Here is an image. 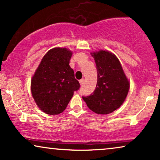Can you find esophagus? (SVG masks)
<instances>
[{"instance_id":"1","label":"esophagus","mask_w":160,"mask_h":160,"mask_svg":"<svg viewBox=\"0 0 160 160\" xmlns=\"http://www.w3.org/2000/svg\"><path fill=\"white\" fill-rule=\"evenodd\" d=\"M79 82H80V84L82 85H84V83H85V79H84V78H82V79H81L80 81H79Z\"/></svg>"}]
</instances>
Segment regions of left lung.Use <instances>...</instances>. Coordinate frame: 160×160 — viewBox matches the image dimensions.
<instances>
[{
    "instance_id": "1",
    "label": "left lung",
    "mask_w": 160,
    "mask_h": 160,
    "mask_svg": "<svg viewBox=\"0 0 160 160\" xmlns=\"http://www.w3.org/2000/svg\"><path fill=\"white\" fill-rule=\"evenodd\" d=\"M92 54L97 68V84L92 93L82 98L93 112L108 114L123 103L128 95L130 83L114 54L102 50Z\"/></svg>"
}]
</instances>
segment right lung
I'll use <instances>...</instances> for the list:
<instances>
[{
    "instance_id": "right-lung-1",
    "label": "right lung",
    "mask_w": 160,
    "mask_h": 160,
    "mask_svg": "<svg viewBox=\"0 0 160 160\" xmlns=\"http://www.w3.org/2000/svg\"><path fill=\"white\" fill-rule=\"evenodd\" d=\"M72 52L54 48L43 56L31 81V92L36 104L49 115L62 113L73 92L80 88L69 63Z\"/></svg>"
}]
</instances>
